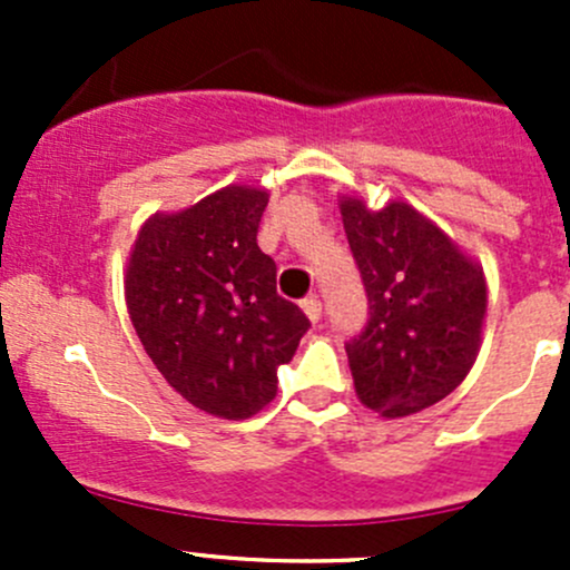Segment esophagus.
I'll return each instance as SVG.
<instances>
[{
    "instance_id": "34e87169",
    "label": "esophagus",
    "mask_w": 570,
    "mask_h": 570,
    "mask_svg": "<svg viewBox=\"0 0 570 570\" xmlns=\"http://www.w3.org/2000/svg\"><path fill=\"white\" fill-rule=\"evenodd\" d=\"M301 306H303V312H306V317L312 320V322H320L322 320V303H320L317 295L306 297V301H303Z\"/></svg>"
}]
</instances>
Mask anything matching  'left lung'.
<instances>
[{
	"instance_id": "1",
	"label": "left lung",
	"mask_w": 570,
	"mask_h": 570,
	"mask_svg": "<svg viewBox=\"0 0 570 570\" xmlns=\"http://www.w3.org/2000/svg\"><path fill=\"white\" fill-rule=\"evenodd\" d=\"M338 209L370 297V322L347 342L355 394L386 419L435 405L480 353L482 264L405 200L370 209L358 195H342Z\"/></svg>"
}]
</instances>
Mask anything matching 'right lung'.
Masks as SVG:
<instances>
[{"instance_id": "obj_1", "label": "right lung", "mask_w": 570, "mask_h": 570, "mask_svg": "<svg viewBox=\"0 0 570 570\" xmlns=\"http://www.w3.org/2000/svg\"><path fill=\"white\" fill-rule=\"evenodd\" d=\"M269 193L228 184L140 226L124 275L131 325L165 381L209 416L250 419L278 392L308 320L275 292L256 234Z\"/></svg>"}]
</instances>
